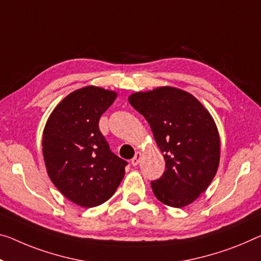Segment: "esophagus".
Returning <instances> with one entry per match:
<instances>
[{
  "label": "esophagus",
  "mask_w": 261,
  "mask_h": 261,
  "mask_svg": "<svg viewBox=\"0 0 261 261\" xmlns=\"http://www.w3.org/2000/svg\"><path fill=\"white\" fill-rule=\"evenodd\" d=\"M140 159H141V153H140V151H138V153L135 154V156L133 159H132V161H130V163H132V166H138L139 164V162H140Z\"/></svg>",
  "instance_id": "1"
}]
</instances>
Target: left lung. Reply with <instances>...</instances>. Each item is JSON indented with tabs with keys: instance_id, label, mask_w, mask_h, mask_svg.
Returning <instances> with one entry per match:
<instances>
[{
	"instance_id": "8db88e82",
	"label": "left lung",
	"mask_w": 261,
	"mask_h": 261,
	"mask_svg": "<svg viewBox=\"0 0 261 261\" xmlns=\"http://www.w3.org/2000/svg\"><path fill=\"white\" fill-rule=\"evenodd\" d=\"M151 128L166 161V170L151 189L172 207L189 205L207 189L217 172L220 141L209 111L194 95L170 86L129 95Z\"/></svg>"
}]
</instances>
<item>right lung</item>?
Returning <instances> with one entry per match:
<instances>
[{
  "instance_id": "obj_1",
  "label": "right lung",
  "mask_w": 261,
  "mask_h": 261,
  "mask_svg": "<svg viewBox=\"0 0 261 261\" xmlns=\"http://www.w3.org/2000/svg\"><path fill=\"white\" fill-rule=\"evenodd\" d=\"M114 91L86 86L66 95L47 119L43 156L55 187L83 207L105 203L125 175L127 162L112 153L99 119L117 98Z\"/></svg>"
}]
</instances>
